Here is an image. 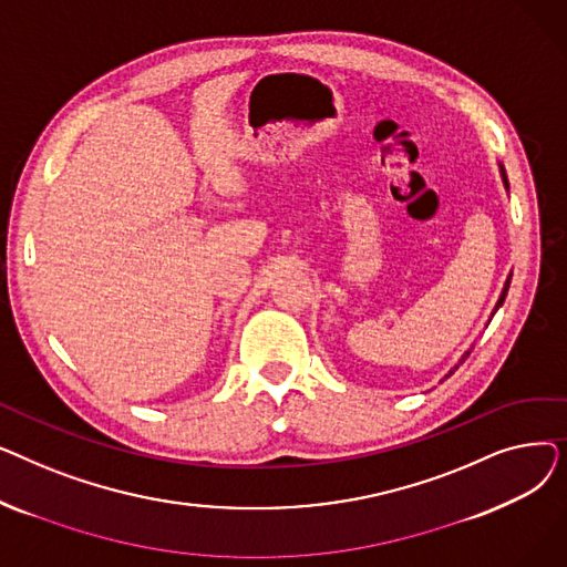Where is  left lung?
<instances>
[{
  "label": "left lung",
  "mask_w": 567,
  "mask_h": 567,
  "mask_svg": "<svg viewBox=\"0 0 567 567\" xmlns=\"http://www.w3.org/2000/svg\"><path fill=\"white\" fill-rule=\"evenodd\" d=\"M498 169H501V182H503L505 190H511V184H508V176H505V167H503L501 163H498ZM511 278H513V274L508 276V280H505V285H503V291H501V296H498V301H496V306H494V312H492V317H494V315H496V310H498V308L503 306V301H505V296H508V289H511ZM489 321H492V319H489ZM468 353H471V349L462 353V359H460V363H457V365H455V368H453V370H451L449 374H445V379H449V377H451V374H453V372H455V370H457V368H460V365H462V363H464V361L468 359Z\"/></svg>",
  "instance_id": "8db88e82"
}]
</instances>
